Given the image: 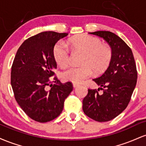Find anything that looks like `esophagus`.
Here are the masks:
<instances>
[{
  "label": "esophagus",
  "instance_id": "1",
  "mask_svg": "<svg viewBox=\"0 0 146 146\" xmlns=\"http://www.w3.org/2000/svg\"><path fill=\"white\" fill-rule=\"evenodd\" d=\"M78 84H76V83H73V87H74V88H76L77 86H78Z\"/></svg>",
  "mask_w": 146,
  "mask_h": 146
}]
</instances>
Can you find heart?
I'll return each mask as SVG.
<instances>
[{
    "mask_svg": "<svg viewBox=\"0 0 146 146\" xmlns=\"http://www.w3.org/2000/svg\"><path fill=\"white\" fill-rule=\"evenodd\" d=\"M74 50L84 53L81 66H71L62 73L66 81L80 83L92 75L103 73L109 66L112 51L109 46L102 44L101 40L87 34L77 35L69 40ZM53 58L60 67L68 66L71 62L70 51L64 42L59 41L53 46Z\"/></svg>",
    "mask_w": 146,
    "mask_h": 146,
    "instance_id": "1",
    "label": "heart"
}]
</instances>
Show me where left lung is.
I'll use <instances>...</instances> for the list:
<instances>
[{"mask_svg":"<svg viewBox=\"0 0 146 146\" xmlns=\"http://www.w3.org/2000/svg\"><path fill=\"white\" fill-rule=\"evenodd\" d=\"M89 33L102 38L108 43L112 59L106 71L93 80L100 88L88 90L83 100V111L95 121H108L128 106L137 84L136 64L131 48L116 34L106 31ZM100 89L103 90L102 94L98 93Z\"/></svg>","mask_w":146,"mask_h":146,"instance_id":"1","label":"left lung"}]
</instances>
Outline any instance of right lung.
<instances>
[{
  "label": "right lung",
  "instance_id": "1",
  "mask_svg": "<svg viewBox=\"0 0 146 146\" xmlns=\"http://www.w3.org/2000/svg\"><path fill=\"white\" fill-rule=\"evenodd\" d=\"M67 35L44 31L30 37L21 45L13 62L11 84L15 99L23 111L38 122L59 116L65 99L73 90L71 82L62 84L56 77L51 78L57 68L53 46Z\"/></svg>",
  "mask_w": 146,
  "mask_h": 146
}]
</instances>
